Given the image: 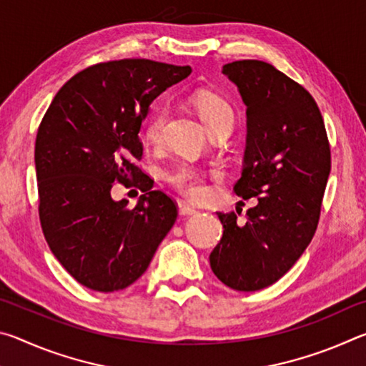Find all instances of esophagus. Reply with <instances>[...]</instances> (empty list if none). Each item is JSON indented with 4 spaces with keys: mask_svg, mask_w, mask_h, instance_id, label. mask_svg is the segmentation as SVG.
I'll return each mask as SVG.
<instances>
[{
    "mask_svg": "<svg viewBox=\"0 0 366 366\" xmlns=\"http://www.w3.org/2000/svg\"><path fill=\"white\" fill-rule=\"evenodd\" d=\"M195 213H197L195 207H192V205H189V203H184V202L179 203V214L181 216H190Z\"/></svg>",
    "mask_w": 366,
    "mask_h": 366,
    "instance_id": "1",
    "label": "esophagus"
}]
</instances>
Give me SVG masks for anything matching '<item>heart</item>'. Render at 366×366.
<instances>
[{
  "label": "heart",
  "instance_id": "1",
  "mask_svg": "<svg viewBox=\"0 0 366 366\" xmlns=\"http://www.w3.org/2000/svg\"><path fill=\"white\" fill-rule=\"evenodd\" d=\"M192 104H194L198 116L202 117L203 124H205L208 131L218 127H232L235 121L234 108L231 107L226 98H222L218 94L207 90H198L192 95ZM169 116V108L166 104H158L152 109V113L144 122V139L152 145L161 144L164 137V127L166 121ZM166 179L177 189L181 194L190 198H200L205 195L207 192V172L203 171L200 166L189 161H182V163L176 164L166 172Z\"/></svg>",
  "mask_w": 366,
  "mask_h": 366
}]
</instances>
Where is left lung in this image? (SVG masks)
Segmentation results:
<instances>
[{
  "mask_svg": "<svg viewBox=\"0 0 366 366\" xmlns=\"http://www.w3.org/2000/svg\"><path fill=\"white\" fill-rule=\"evenodd\" d=\"M247 104L242 176L234 192L257 198L245 219L218 213L222 237L209 255L221 282L252 292L286 274L312 242L331 171L323 116L300 84L264 61L222 66Z\"/></svg>",
  "mask_w": 366,
  "mask_h": 366,
  "instance_id": "1",
  "label": "left lung"
}]
</instances>
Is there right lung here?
<instances>
[{
  "label": "right lung",
  "instance_id": "right-lung-1",
  "mask_svg": "<svg viewBox=\"0 0 366 366\" xmlns=\"http://www.w3.org/2000/svg\"><path fill=\"white\" fill-rule=\"evenodd\" d=\"M192 72L150 59L89 66L61 86L39 126V216L49 250L82 286L126 289L147 271L177 218V203L150 189L137 164L152 102ZM114 182L146 194L135 209L114 202Z\"/></svg>",
  "mask_w": 366,
  "mask_h": 366
}]
</instances>
